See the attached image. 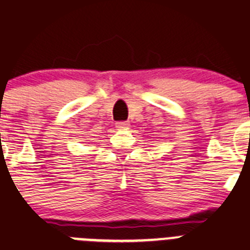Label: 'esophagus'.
<instances>
[{"label":"esophagus","instance_id":"esophagus-1","mask_svg":"<svg viewBox=\"0 0 250 250\" xmlns=\"http://www.w3.org/2000/svg\"><path fill=\"white\" fill-rule=\"evenodd\" d=\"M128 127H129V125H128L127 122H117V123H116V128H118V129H128Z\"/></svg>","mask_w":250,"mask_h":250}]
</instances>
